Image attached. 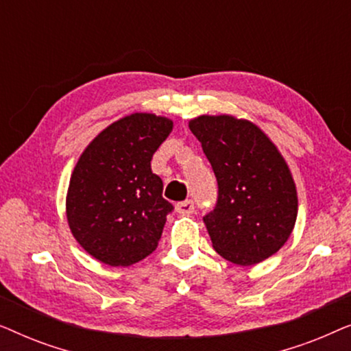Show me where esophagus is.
<instances>
[{
  "label": "esophagus",
  "mask_w": 351,
  "mask_h": 351,
  "mask_svg": "<svg viewBox=\"0 0 351 351\" xmlns=\"http://www.w3.org/2000/svg\"><path fill=\"white\" fill-rule=\"evenodd\" d=\"M176 210L179 214L190 215V214L195 213V203L191 199H185V201H182V203L176 204Z\"/></svg>",
  "instance_id": "34e87169"
}]
</instances>
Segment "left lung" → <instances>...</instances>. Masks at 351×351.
Masks as SVG:
<instances>
[{
	"mask_svg": "<svg viewBox=\"0 0 351 351\" xmlns=\"http://www.w3.org/2000/svg\"><path fill=\"white\" fill-rule=\"evenodd\" d=\"M190 131L217 179V201L203 217L210 241L228 262L254 265L287 241L297 219V191L285 158L246 119L198 117Z\"/></svg>",
	"mask_w": 351,
	"mask_h": 351,
	"instance_id": "left-lung-1",
	"label": "left lung"
}]
</instances>
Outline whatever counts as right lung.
Returning <instances> with one entry per match:
<instances>
[{
    "label": "right lung",
    "instance_id": "right-lung-1",
    "mask_svg": "<svg viewBox=\"0 0 351 351\" xmlns=\"http://www.w3.org/2000/svg\"><path fill=\"white\" fill-rule=\"evenodd\" d=\"M171 131V119L134 113L104 129L76 162L66 219L81 247L102 263L129 267L158 247L174 206L162 198L152 158Z\"/></svg>",
    "mask_w": 351,
    "mask_h": 351
}]
</instances>
